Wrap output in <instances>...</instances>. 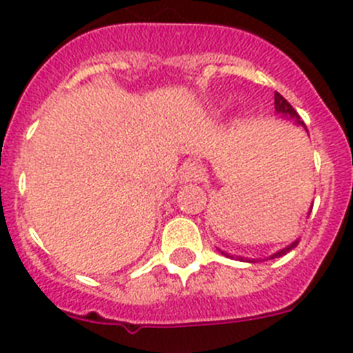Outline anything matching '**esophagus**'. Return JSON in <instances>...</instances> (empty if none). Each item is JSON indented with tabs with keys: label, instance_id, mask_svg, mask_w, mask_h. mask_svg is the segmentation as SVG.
<instances>
[{
	"label": "esophagus",
	"instance_id": "34e87169",
	"mask_svg": "<svg viewBox=\"0 0 353 353\" xmlns=\"http://www.w3.org/2000/svg\"><path fill=\"white\" fill-rule=\"evenodd\" d=\"M179 177L183 183H196L203 177V169L201 165L196 162H188L181 167Z\"/></svg>",
	"mask_w": 353,
	"mask_h": 353
}]
</instances>
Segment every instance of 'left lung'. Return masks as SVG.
Here are the masks:
<instances>
[{"label": "left lung", "instance_id": "obj_1", "mask_svg": "<svg viewBox=\"0 0 353 353\" xmlns=\"http://www.w3.org/2000/svg\"><path fill=\"white\" fill-rule=\"evenodd\" d=\"M275 109H276V112H279V114H283V116H285V117H290V119H294L295 123L301 124V126L305 128V124L302 123L301 117H299V114L295 112V109L292 108L290 104H288V102L282 97V95L279 94V92H275ZM305 131H307V128H305ZM297 243H299V241H295V243H292L290 245H288V248L282 249V251H279V252H275V254H273L272 258H279V256L287 254L288 251H292V249H294L295 245H297ZM239 259H244V258H239ZM245 261H248V259H245Z\"/></svg>", "mask_w": 353, "mask_h": 353}]
</instances>
